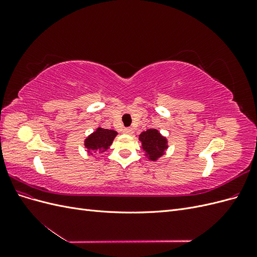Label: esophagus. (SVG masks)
Masks as SVG:
<instances>
[{
	"mask_svg": "<svg viewBox=\"0 0 257 257\" xmlns=\"http://www.w3.org/2000/svg\"><path fill=\"white\" fill-rule=\"evenodd\" d=\"M123 132H124V134H127V135H130V134L133 133V130H132L131 127H125V128L123 130Z\"/></svg>",
	"mask_w": 257,
	"mask_h": 257,
	"instance_id": "obj_1",
	"label": "esophagus"
}]
</instances>
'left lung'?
<instances>
[{"mask_svg": "<svg viewBox=\"0 0 257 257\" xmlns=\"http://www.w3.org/2000/svg\"><path fill=\"white\" fill-rule=\"evenodd\" d=\"M139 142L142 143V149L145 157L149 161H158L166 153L168 141L157 128H149L139 135Z\"/></svg>", "mask_w": 257, "mask_h": 257, "instance_id": "left-lung-1", "label": "left lung"}]
</instances>
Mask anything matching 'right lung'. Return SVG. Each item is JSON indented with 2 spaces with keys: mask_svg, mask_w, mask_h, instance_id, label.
Listing matches in <instances>:
<instances>
[{
  "mask_svg": "<svg viewBox=\"0 0 257 257\" xmlns=\"http://www.w3.org/2000/svg\"><path fill=\"white\" fill-rule=\"evenodd\" d=\"M118 135L113 130H107L98 126L93 133L84 139V147L89 154H98L109 149L113 139Z\"/></svg>",
  "mask_w": 257,
  "mask_h": 257,
  "instance_id": "obj_1",
  "label": "right lung"
}]
</instances>
